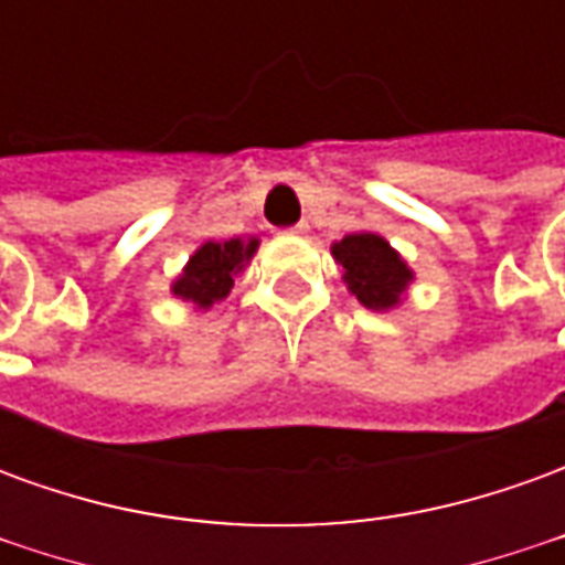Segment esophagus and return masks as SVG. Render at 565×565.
<instances>
[{
  "instance_id": "esophagus-1",
  "label": "esophagus",
  "mask_w": 565,
  "mask_h": 565,
  "mask_svg": "<svg viewBox=\"0 0 565 565\" xmlns=\"http://www.w3.org/2000/svg\"><path fill=\"white\" fill-rule=\"evenodd\" d=\"M290 235H308V226L306 223H299V226H294V230H290Z\"/></svg>"
}]
</instances>
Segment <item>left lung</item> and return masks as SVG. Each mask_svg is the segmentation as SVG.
<instances>
[{"mask_svg":"<svg viewBox=\"0 0 565 565\" xmlns=\"http://www.w3.org/2000/svg\"><path fill=\"white\" fill-rule=\"evenodd\" d=\"M332 259L342 266L348 294L369 311H393L405 302L415 284V269L379 233H351L332 242Z\"/></svg>","mask_w":565,"mask_h":565,"instance_id":"8db88e82","label":"left lung"}]
</instances>
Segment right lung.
<instances>
[{"instance_id":"obj_1","label":"right lung","mask_w":565,"mask_h":565,"mask_svg":"<svg viewBox=\"0 0 565 565\" xmlns=\"http://www.w3.org/2000/svg\"><path fill=\"white\" fill-rule=\"evenodd\" d=\"M259 238L247 235V238H226V242H205L199 245L181 275L172 281V296L181 299L193 311H209V308L221 306L223 299L233 290L235 278L245 271L250 257L257 254Z\"/></svg>"}]
</instances>
